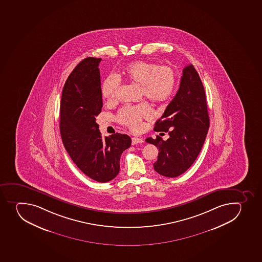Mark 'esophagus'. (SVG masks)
Wrapping results in <instances>:
<instances>
[{
	"label": "esophagus",
	"instance_id": "obj_1",
	"mask_svg": "<svg viewBox=\"0 0 262 262\" xmlns=\"http://www.w3.org/2000/svg\"><path fill=\"white\" fill-rule=\"evenodd\" d=\"M142 142H143V139L141 138V137H134L132 138V145H136L137 144V143H142Z\"/></svg>",
	"mask_w": 262,
	"mask_h": 262
}]
</instances>
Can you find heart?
Wrapping results in <instances>:
<instances>
[{
    "instance_id": "1",
    "label": "heart",
    "mask_w": 262,
    "mask_h": 262,
    "mask_svg": "<svg viewBox=\"0 0 262 262\" xmlns=\"http://www.w3.org/2000/svg\"><path fill=\"white\" fill-rule=\"evenodd\" d=\"M126 79L141 85V95L154 102H162L169 98L177 84V75L169 66H159L155 62L136 61L130 62L123 70ZM120 79L116 75H110L102 85V96L110 102L116 98L120 88ZM152 116V108L147 102L121 108L117 115L120 124L132 130H139L142 120Z\"/></svg>"
}]
</instances>
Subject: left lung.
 Instances as JSON below:
<instances>
[{"label": "left lung", "instance_id": "obj_1", "mask_svg": "<svg viewBox=\"0 0 262 262\" xmlns=\"http://www.w3.org/2000/svg\"><path fill=\"white\" fill-rule=\"evenodd\" d=\"M209 126L204 85L193 65H187L177 94L155 123V132H168L169 138L146 139L159 148L155 171L171 178L183 174L200 155Z\"/></svg>", "mask_w": 262, "mask_h": 262}]
</instances>
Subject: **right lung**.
Instances as JSON below:
<instances>
[{
  "mask_svg": "<svg viewBox=\"0 0 262 262\" xmlns=\"http://www.w3.org/2000/svg\"><path fill=\"white\" fill-rule=\"evenodd\" d=\"M101 58L86 57L75 68L62 89L60 134L77 167L98 182H110L120 172L122 152L132 144L126 134L102 137L96 117L102 111L98 65Z\"/></svg>",
  "mask_w": 262,
  "mask_h": 262,
  "instance_id": "1",
  "label": "right lung"
}]
</instances>
